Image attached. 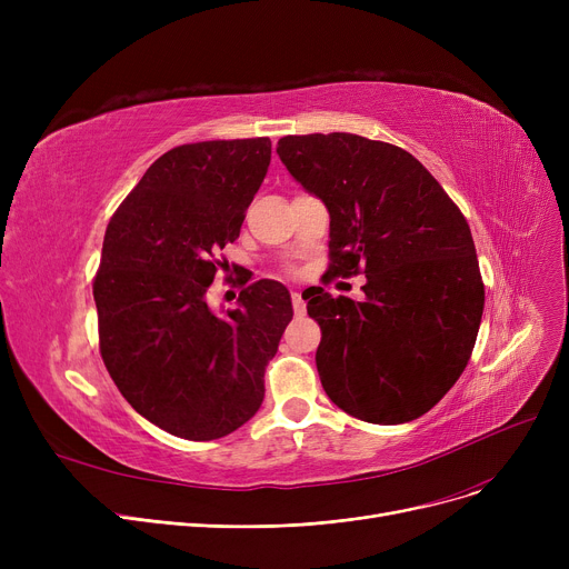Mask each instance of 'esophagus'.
Here are the masks:
<instances>
[{
	"label": "esophagus",
	"mask_w": 569,
	"mask_h": 569,
	"mask_svg": "<svg viewBox=\"0 0 569 569\" xmlns=\"http://www.w3.org/2000/svg\"><path fill=\"white\" fill-rule=\"evenodd\" d=\"M292 311H295V316H305V311H307V305H305V300H302V292H292Z\"/></svg>",
	"instance_id": "obj_1"
}]
</instances>
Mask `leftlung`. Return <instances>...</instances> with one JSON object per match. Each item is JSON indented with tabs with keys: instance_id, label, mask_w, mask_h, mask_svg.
Segmentation results:
<instances>
[{
	"instance_id": "8db88e82",
	"label": "left lung",
	"mask_w": 569,
	"mask_h": 569,
	"mask_svg": "<svg viewBox=\"0 0 569 569\" xmlns=\"http://www.w3.org/2000/svg\"><path fill=\"white\" fill-rule=\"evenodd\" d=\"M277 154L330 212V272H365V300L309 290L316 367L341 410L371 425L429 412L459 380L485 283L461 209L406 149L355 133L286 136Z\"/></svg>"
}]
</instances>
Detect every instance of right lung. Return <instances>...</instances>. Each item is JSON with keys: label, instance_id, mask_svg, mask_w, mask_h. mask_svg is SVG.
Returning <instances> with one entry per match:
<instances>
[{"label": "right lung", "instance_id": "obj_1", "mask_svg": "<svg viewBox=\"0 0 569 569\" xmlns=\"http://www.w3.org/2000/svg\"><path fill=\"white\" fill-rule=\"evenodd\" d=\"M272 159L269 138L179 144L117 207L94 279L99 348L117 390L159 429L214 440L264 399L292 302L260 279L226 316L207 305Z\"/></svg>", "mask_w": 569, "mask_h": 569}]
</instances>
